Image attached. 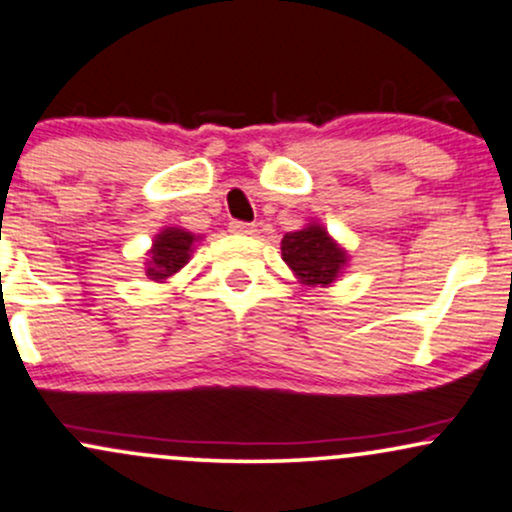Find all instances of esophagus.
I'll return each instance as SVG.
<instances>
[{
    "instance_id": "obj_1",
    "label": "esophagus",
    "mask_w": 512,
    "mask_h": 512,
    "mask_svg": "<svg viewBox=\"0 0 512 512\" xmlns=\"http://www.w3.org/2000/svg\"><path fill=\"white\" fill-rule=\"evenodd\" d=\"M231 231L238 233V236H252V233H255V223L231 221Z\"/></svg>"
}]
</instances>
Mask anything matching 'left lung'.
<instances>
[{"instance_id": "left-lung-1", "label": "left lung", "mask_w": 512, "mask_h": 512, "mask_svg": "<svg viewBox=\"0 0 512 512\" xmlns=\"http://www.w3.org/2000/svg\"><path fill=\"white\" fill-rule=\"evenodd\" d=\"M281 255L298 279L313 286L332 284L346 262L344 250L334 245V240L327 236L322 226H308L303 231L286 233L281 240Z\"/></svg>"}]
</instances>
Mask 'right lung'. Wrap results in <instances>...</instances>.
<instances>
[{
	"label": "right lung",
	"instance_id": "obj_1",
	"mask_svg": "<svg viewBox=\"0 0 512 512\" xmlns=\"http://www.w3.org/2000/svg\"><path fill=\"white\" fill-rule=\"evenodd\" d=\"M195 236L182 228H166L161 236L156 238L154 250H151V262L149 269H146V276L154 281L168 279L178 269H182L190 260L192 243H195Z\"/></svg>",
	"mask_w": 512,
	"mask_h": 512
}]
</instances>
